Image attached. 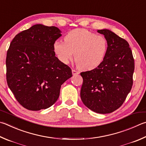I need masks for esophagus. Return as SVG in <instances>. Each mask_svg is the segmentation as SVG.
<instances>
[{
  "mask_svg": "<svg viewBox=\"0 0 146 146\" xmlns=\"http://www.w3.org/2000/svg\"><path fill=\"white\" fill-rule=\"evenodd\" d=\"M72 73H73V75H78V74H79V73L78 72V71H76L75 70H72Z\"/></svg>",
  "mask_w": 146,
  "mask_h": 146,
  "instance_id": "esophagus-1",
  "label": "esophagus"
}]
</instances>
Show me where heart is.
<instances>
[{"instance_id": "obj_1", "label": "heart", "mask_w": 146, "mask_h": 146, "mask_svg": "<svg viewBox=\"0 0 146 146\" xmlns=\"http://www.w3.org/2000/svg\"><path fill=\"white\" fill-rule=\"evenodd\" d=\"M64 42L57 40L54 50L60 61L67 64L74 59L78 67L82 70L90 71L102 64L107 52L108 43L103 35L86 29H74L64 36Z\"/></svg>"}]
</instances>
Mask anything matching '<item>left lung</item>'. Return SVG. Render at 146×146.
I'll use <instances>...</instances> for the list:
<instances>
[{"instance_id": "obj_1", "label": "left lung", "mask_w": 146, "mask_h": 146, "mask_svg": "<svg viewBox=\"0 0 146 146\" xmlns=\"http://www.w3.org/2000/svg\"><path fill=\"white\" fill-rule=\"evenodd\" d=\"M97 32L107 39V52L98 67L80 73V97L90 110L104 114L117 110L125 101L133 86L135 63L125 39L108 29Z\"/></svg>"}]
</instances>
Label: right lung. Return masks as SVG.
Masks as SVG:
<instances>
[{
    "mask_svg": "<svg viewBox=\"0 0 146 146\" xmlns=\"http://www.w3.org/2000/svg\"><path fill=\"white\" fill-rule=\"evenodd\" d=\"M60 33L54 26L36 24L11 42L6 60L7 83L18 102L29 110L54 105L62 84L72 76L71 68L55 57L54 44Z\"/></svg>",
    "mask_w": 146,
    "mask_h": 146,
    "instance_id": "obj_1",
    "label": "right lung"
}]
</instances>
